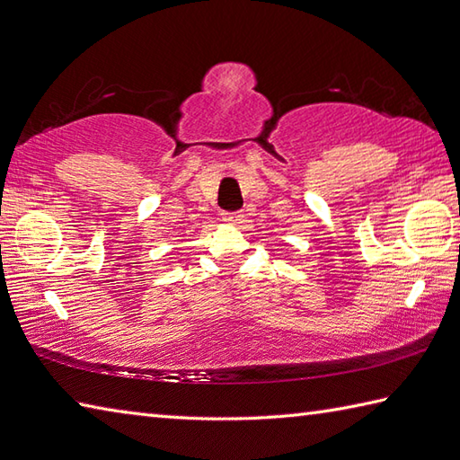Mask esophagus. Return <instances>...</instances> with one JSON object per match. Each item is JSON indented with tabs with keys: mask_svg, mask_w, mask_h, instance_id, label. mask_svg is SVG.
<instances>
[{
	"mask_svg": "<svg viewBox=\"0 0 460 460\" xmlns=\"http://www.w3.org/2000/svg\"><path fill=\"white\" fill-rule=\"evenodd\" d=\"M223 221H227L231 225H239L243 221V213L241 211H227L223 213Z\"/></svg>",
	"mask_w": 460,
	"mask_h": 460,
	"instance_id": "34e87169",
	"label": "esophagus"
}]
</instances>
